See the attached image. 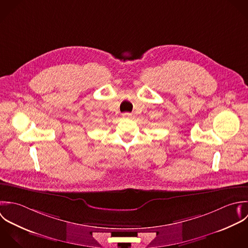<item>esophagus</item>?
I'll return each mask as SVG.
<instances>
[{"instance_id":"obj_1","label":"esophagus","mask_w":248,"mask_h":248,"mask_svg":"<svg viewBox=\"0 0 248 248\" xmlns=\"http://www.w3.org/2000/svg\"><path fill=\"white\" fill-rule=\"evenodd\" d=\"M124 117L126 118V119H132V114H130V113H124Z\"/></svg>"}]
</instances>
